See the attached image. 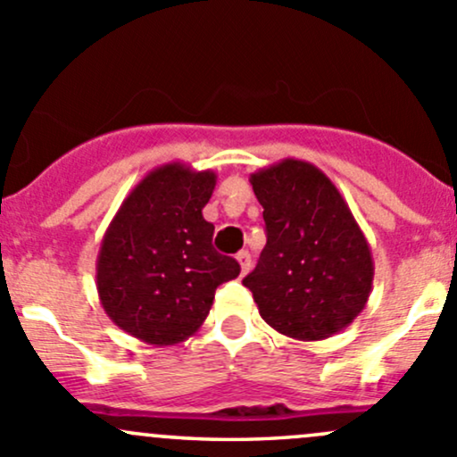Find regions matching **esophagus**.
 Returning <instances> with one entry per match:
<instances>
[{"label":"esophagus","mask_w":457,"mask_h":457,"mask_svg":"<svg viewBox=\"0 0 457 457\" xmlns=\"http://www.w3.org/2000/svg\"><path fill=\"white\" fill-rule=\"evenodd\" d=\"M237 261H238V265H241L243 273H247L249 269H252V256H249V252H238Z\"/></svg>","instance_id":"1"}]
</instances>
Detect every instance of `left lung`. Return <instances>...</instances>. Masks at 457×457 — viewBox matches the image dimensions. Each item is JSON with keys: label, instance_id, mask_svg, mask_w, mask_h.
Instances as JSON below:
<instances>
[{"label": "left lung", "instance_id": "left-lung-1", "mask_svg": "<svg viewBox=\"0 0 457 457\" xmlns=\"http://www.w3.org/2000/svg\"><path fill=\"white\" fill-rule=\"evenodd\" d=\"M267 245L243 280L271 328L300 342L344 330L366 309L374 262L337 186L309 162L287 160L249 177Z\"/></svg>", "mask_w": 457, "mask_h": 457}]
</instances>
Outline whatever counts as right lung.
<instances>
[{
	"label": "right lung",
	"mask_w": 457,
	"mask_h": 457,
	"mask_svg": "<svg viewBox=\"0 0 457 457\" xmlns=\"http://www.w3.org/2000/svg\"><path fill=\"white\" fill-rule=\"evenodd\" d=\"M216 172L181 162L157 166L129 192L104 232L96 289L104 313L151 345L192 337L212 309L216 287L241 267L212 247L204 219Z\"/></svg>",
	"instance_id": "obj_1"
}]
</instances>
